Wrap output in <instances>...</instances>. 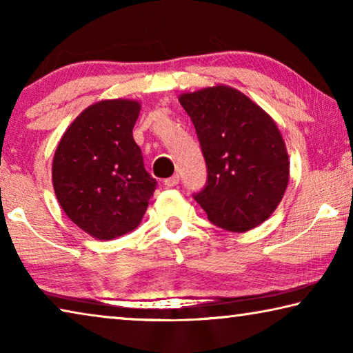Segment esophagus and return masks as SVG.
Instances as JSON below:
<instances>
[{"instance_id":"esophagus-1","label":"esophagus","mask_w":353,"mask_h":353,"mask_svg":"<svg viewBox=\"0 0 353 353\" xmlns=\"http://www.w3.org/2000/svg\"><path fill=\"white\" fill-rule=\"evenodd\" d=\"M163 183H165V187H168V188L176 187V185L179 183V176L174 174V176H171V177H168V179H165Z\"/></svg>"}]
</instances>
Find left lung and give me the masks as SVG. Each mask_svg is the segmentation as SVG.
<instances>
[{"label":"left lung","instance_id":"8db88e82","mask_svg":"<svg viewBox=\"0 0 353 353\" xmlns=\"http://www.w3.org/2000/svg\"><path fill=\"white\" fill-rule=\"evenodd\" d=\"M194 124L207 183L193 198L214 225L248 232L271 216L290 179L285 141L274 119L227 85L179 98Z\"/></svg>","mask_w":353,"mask_h":353}]
</instances>
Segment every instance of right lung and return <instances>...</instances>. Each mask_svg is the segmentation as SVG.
<instances>
[{
  "mask_svg": "<svg viewBox=\"0 0 353 353\" xmlns=\"http://www.w3.org/2000/svg\"><path fill=\"white\" fill-rule=\"evenodd\" d=\"M139 113L137 101H99L70 124L56 149L52 185L59 204L98 240L132 232L157 188L132 135Z\"/></svg>",
  "mask_w": 353,
  "mask_h": 353,
  "instance_id": "right-lung-1",
  "label": "right lung"
}]
</instances>
